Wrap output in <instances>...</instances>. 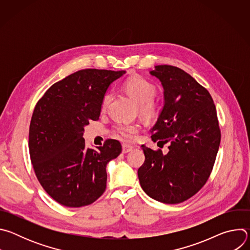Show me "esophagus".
<instances>
[{"label":"esophagus","mask_w":250,"mask_h":250,"mask_svg":"<svg viewBox=\"0 0 250 250\" xmlns=\"http://www.w3.org/2000/svg\"><path fill=\"white\" fill-rule=\"evenodd\" d=\"M133 149V147L129 145H126V144H124L123 145V153H127V152H130L131 150Z\"/></svg>","instance_id":"obj_1"}]
</instances>
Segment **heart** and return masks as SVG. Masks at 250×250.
Here are the masks:
<instances>
[{
    "instance_id": "heart-1",
    "label": "heart",
    "mask_w": 250,
    "mask_h": 250,
    "mask_svg": "<svg viewBox=\"0 0 250 250\" xmlns=\"http://www.w3.org/2000/svg\"><path fill=\"white\" fill-rule=\"evenodd\" d=\"M125 91L139 104V111L141 115L146 118H153L158 114V104L153 101L156 95V87L147 79L141 76H133L128 78L124 84ZM113 100V94L106 92L102 100V108L106 109ZM137 125L119 124L116 126L117 133L125 138L130 139L133 134L138 130Z\"/></svg>"
}]
</instances>
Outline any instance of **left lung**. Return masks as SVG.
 <instances>
[{
  "mask_svg": "<svg viewBox=\"0 0 250 250\" xmlns=\"http://www.w3.org/2000/svg\"><path fill=\"white\" fill-rule=\"evenodd\" d=\"M161 82L164 105L150 129L151 139L169 142L168 152L142 146L137 171L141 188L164 204L182 203L206 184L215 164L221 130L212 98L184 70L157 65L149 72Z\"/></svg>",
  "mask_w": 250,
  "mask_h": 250,
  "instance_id": "8db88e82",
  "label": "left lung"
}]
</instances>
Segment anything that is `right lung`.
<instances>
[{"label": "right lung", "mask_w": 250, "mask_h": 250, "mask_svg": "<svg viewBox=\"0 0 250 250\" xmlns=\"http://www.w3.org/2000/svg\"><path fill=\"white\" fill-rule=\"evenodd\" d=\"M125 71L83 69L53 84L40 99L29 125L30 160L45 192L65 207L99 199L106 187L105 167L122 152L108 139L98 150L85 146L84 127L98 121L109 86Z\"/></svg>", "instance_id": "obj_1"}]
</instances>
